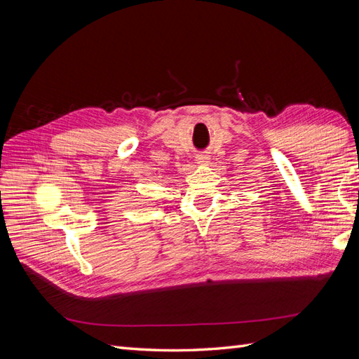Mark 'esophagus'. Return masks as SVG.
Instances as JSON below:
<instances>
[{
	"label": "esophagus",
	"mask_w": 359,
	"mask_h": 359,
	"mask_svg": "<svg viewBox=\"0 0 359 359\" xmlns=\"http://www.w3.org/2000/svg\"><path fill=\"white\" fill-rule=\"evenodd\" d=\"M196 161H198V163H201V165H203V163L208 161V157H206V156H198Z\"/></svg>",
	"instance_id": "34e87169"
}]
</instances>
